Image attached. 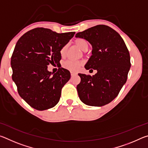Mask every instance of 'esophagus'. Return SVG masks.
<instances>
[{"label":"esophagus","instance_id":"esophagus-1","mask_svg":"<svg viewBox=\"0 0 148 148\" xmlns=\"http://www.w3.org/2000/svg\"><path fill=\"white\" fill-rule=\"evenodd\" d=\"M71 76H76V75H77V73H76V72H71Z\"/></svg>","mask_w":148,"mask_h":148}]
</instances>
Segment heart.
<instances>
[{"mask_svg":"<svg viewBox=\"0 0 148 148\" xmlns=\"http://www.w3.org/2000/svg\"><path fill=\"white\" fill-rule=\"evenodd\" d=\"M74 43L79 48L84 51H86L88 49V44L83 38H76L74 40ZM67 46L65 45L60 50V54L62 57H64L66 55ZM83 62L82 61H76L72 60H67L62 63V67L71 71H77Z\"/></svg>","mask_w":148,"mask_h":148,"instance_id":"1","label":"heart"}]
</instances>
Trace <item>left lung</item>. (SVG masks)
I'll list each match as a JSON object with an SVG mask.
<instances>
[{
  "mask_svg": "<svg viewBox=\"0 0 148 148\" xmlns=\"http://www.w3.org/2000/svg\"><path fill=\"white\" fill-rule=\"evenodd\" d=\"M76 36L86 39L92 45V56L85 68L97 71L92 76L78 74L81 78L77 86L79 99L88 106L108 104L126 83L131 65L125 42L118 32L104 25L77 32Z\"/></svg>",
  "mask_w": 148,
  "mask_h": 148,
  "instance_id": "1",
  "label": "left lung"
}]
</instances>
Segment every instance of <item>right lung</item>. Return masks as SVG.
I'll list each match as a JSON object with an SVG mask.
<instances>
[{
    "label": "right lung",
    "instance_id": "obj_1",
    "mask_svg": "<svg viewBox=\"0 0 148 148\" xmlns=\"http://www.w3.org/2000/svg\"><path fill=\"white\" fill-rule=\"evenodd\" d=\"M74 34L38 27L25 33L16 43L11 57L12 79L20 97L33 108L47 110L59 101L71 73L63 68L52 73L47 66L60 64V50Z\"/></svg>",
    "mask_w": 148,
    "mask_h": 148
}]
</instances>
